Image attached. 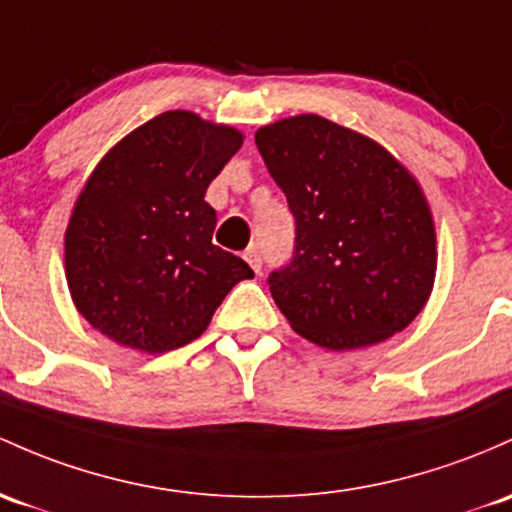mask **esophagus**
I'll list each match as a JSON object with an SVG mask.
<instances>
[{"label": "esophagus", "instance_id": "34e87169", "mask_svg": "<svg viewBox=\"0 0 512 512\" xmlns=\"http://www.w3.org/2000/svg\"><path fill=\"white\" fill-rule=\"evenodd\" d=\"M244 258H246V263H249V266L254 268L256 273H261L263 258H261V254H258V249H256V246H251V249H246V251H244Z\"/></svg>", "mask_w": 512, "mask_h": 512}]
</instances>
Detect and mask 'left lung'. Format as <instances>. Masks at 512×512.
<instances>
[{
    "label": "left lung",
    "mask_w": 512,
    "mask_h": 512,
    "mask_svg": "<svg viewBox=\"0 0 512 512\" xmlns=\"http://www.w3.org/2000/svg\"><path fill=\"white\" fill-rule=\"evenodd\" d=\"M295 217V256L268 278L300 337L332 351L386 342L427 305L437 273L432 210L393 153L320 114L256 131Z\"/></svg>",
    "instance_id": "1"
}]
</instances>
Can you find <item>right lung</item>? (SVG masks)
<instances>
[{
	"mask_svg": "<svg viewBox=\"0 0 512 512\" xmlns=\"http://www.w3.org/2000/svg\"><path fill=\"white\" fill-rule=\"evenodd\" d=\"M244 144L234 126L173 109L104 153L65 229L75 307L126 349L166 354L200 337L249 263L212 244L210 183Z\"/></svg>",
	"mask_w": 512,
	"mask_h": 512,
	"instance_id": "1",
	"label": "right lung"
}]
</instances>
